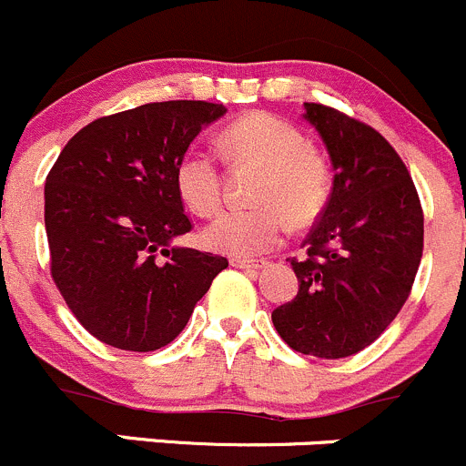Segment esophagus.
Listing matches in <instances>:
<instances>
[{
    "mask_svg": "<svg viewBox=\"0 0 466 466\" xmlns=\"http://www.w3.org/2000/svg\"><path fill=\"white\" fill-rule=\"evenodd\" d=\"M231 265L239 267V269H262L267 265V260H253V258H231Z\"/></svg>",
    "mask_w": 466,
    "mask_h": 466,
    "instance_id": "esophagus-1",
    "label": "esophagus"
}]
</instances>
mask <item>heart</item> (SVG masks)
Listing matches in <instances>:
<instances>
[{"label":"heart","mask_w":466,"mask_h":466,"mask_svg":"<svg viewBox=\"0 0 466 466\" xmlns=\"http://www.w3.org/2000/svg\"><path fill=\"white\" fill-rule=\"evenodd\" d=\"M224 151L235 163L260 167L253 187V208H235L219 215L204 233L215 251L256 256L276 247L288 224L315 222L330 197V165L306 133L271 113H248L228 124L219 136ZM178 199L197 218H213L222 208V174L215 154L187 149L174 167Z\"/></svg>","instance_id":"1"}]
</instances>
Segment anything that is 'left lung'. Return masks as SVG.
<instances>
[{
	"instance_id": "obj_1",
	"label": "left lung",
	"mask_w": 466,
	"mask_h": 466,
	"mask_svg": "<svg viewBox=\"0 0 466 466\" xmlns=\"http://www.w3.org/2000/svg\"><path fill=\"white\" fill-rule=\"evenodd\" d=\"M303 108L330 154L333 192L303 258H289L297 297L271 321L294 351L338 360L376 342L408 301L423 210L408 167L376 128L324 104Z\"/></svg>"
}]
</instances>
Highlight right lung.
<instances>
[{
    "mask_svg": "<svg viewBox=\"0 0 466 466\" xmlns=\"http://www.w3.org/2000/svg\"><path fill=\"white\" fill-rule=\"evenodd\" d=\"M210 101H156L83 127L49 169V271L78 324L122 351L172 342L228 260L169 248L192 231L174 167L206 124Z\"/></svg>",
    "mask_w": 466,
    "mask_h": 466,
    "instance_id": "1",
    "label": "right lung"
}]
</instances>
